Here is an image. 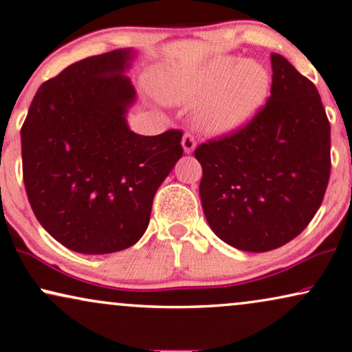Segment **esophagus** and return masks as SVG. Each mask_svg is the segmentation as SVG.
I'll return each mask as SVG.
<instances>
[{
  "label": "esophagus",
  "mask_w": 352,
  "mask_h": 352,
  "mask_svg": "<svg viewBox=\"0 0 352 352\" xmlns=\"http://www.w3.org/2000/svg\"><path fill=\"white\" fill-rule=\"evenodd\" d=\"M196 138H194L192 133L186 131L185 135H183V139H182V146H183V150H185V153H191L194 148H196Z\"/></svg>",
  "instance_id": "obj_1"
}]
</instances>
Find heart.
Segmentation results:
<instances>
[{
	"mask_svg": "<svg viewBox=\"0 0 352 352\" xmlns=\"http://www.w3.org/2000/svg\"><path fill=\"white\" fill-rule=\"evenodd\" d=\"M164 96L175 103H196L197 124L211 135H227L254 119L271 91L270 70L256 60L224 56L191 74L161 76Z\"/></svg>",
	"mask_w": 352,
	"mask_h": 352,
	"instance_id": "1",
	"label": "heart"
}]
</instances>
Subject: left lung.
<instances>
[{
	"label": "left lung",
	"instance_id": "8db88e82",
	"mask_svg": "<svg viewBox=\"0 0 352 352\" xmlns=\"http://www.w3.org/2000/svg\"><path fill=\"white\" fill-rule=\"evenodd\" d=\"M271 96L252 120L194 150L200 200L217 236L267 252L314 219L331 177V124L316 87L272 53Z\"/></svg>",
	"mask_w": 352,
	"mask_h": 352
}]
</instances>
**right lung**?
Masks as SVG:
<instances>
[{
    "label": "right lung",
    "instance_id": "add662e5",
    "mask_svg": "<svg viewBox=\"0 0 352 352\" xmlns=\"http://www.w3.org/2000/svg\"><path fill=\"white\" fill-rule=\"evenodd\" d=\"M130 50L81 59L43 82L21 126L28 200L75 252H119L144 235L153 197L183 155L182 130L141 136L126 125Z\"/></svg>",
    "mask_w": 352,
    "mask_h": 352
}]
</instances>
